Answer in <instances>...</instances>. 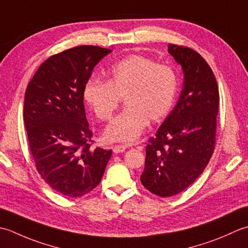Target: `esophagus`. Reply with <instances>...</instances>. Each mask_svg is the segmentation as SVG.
<instances>
[{
  "label": "esophagus",
  "instance_id": "obj_1",
  "mask_svg": "<svg viewBox=\"0 0 248 248\" xmlns=\"http://www.w3.org/2000/svg\"><path fill=\"white\" fill-rule=\"evenodd\" d=\"M112 150H113V152H114L115 154H118V153H123L124 151L126 150V146H125V145H121V144H119V145H114L113 148H112Z\"/></svg>",
  "mask_w": 248,
  "mask_h": 248
}]
</instances>
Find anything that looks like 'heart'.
<instances>
[{
  "label": "heart",
  "instance_id": "b5f03b06",
  "mask_svg": "<svg viewBox=\"0 0 248 248\" xmlns=\"http://www.w3.org/2000/svg\"><path fill=\"white\" fill-rule=\"evenodd\" d=\"M178 76L172 67L157 64L140 54H131L113 65L110 78H90L84 84L83 98L95 117L108 121L121 98L127 106L106 128L109 142H133L151 122L164 120L172 109Z\"/></svg>",
  "mask_w": 248,
  "mask_h": 248
}]
</instances>
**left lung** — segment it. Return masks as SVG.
<instances>
[{"label":"left lung","instance_id":"1","mask_svg":"<svg viewBox=\"0 0 248 248\" xmlns=\"http://www.w3.org/2000/svg\"><path fill=\"white\" fill-rule=\"evenodd\" d=\"M168 51L184 74L173 110L149 139L140 181L159 197L185 190L208 166L215 148L219 93L209 64L195 50L169 44Z\"/></svg>","mask_w":248,"mask_h":248}]
</instances>
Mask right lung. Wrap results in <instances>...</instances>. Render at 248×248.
<instances>
[{"instance_id":"1","label":"right lung","mask_w":248,"mask_h":248,"mask_svg":"<svg viewBox=\"0 0 248 248\" xmlns=\"http://www.w3.org/2000/svg\"><path fill=\"white\" fill-rule=\"evenodd\" d=\"M110 52L84 45L54 54L40 65L25 91L23 120L35 166L63 196L77 198L94 189L112 154L91 149L93 134L83 105L85 82Z\"/></svg>"}]
</instances>
